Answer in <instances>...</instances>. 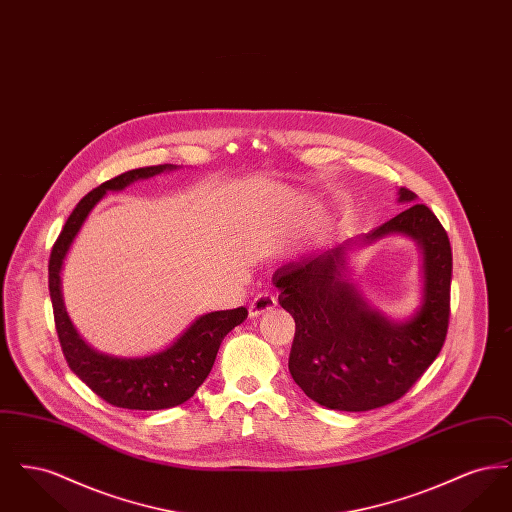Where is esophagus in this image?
Here are the masks:
<instances>
[{
    "label": "esophagus",
    "instance_id": "1",
    "mask_svg": "<svg viewBox=\"0 0 512 512\" xmlns=\"http://www.w3.org/2000/svg\"><path fill=\"white\" fill-rule=\"evenodd\" d=\"M278 305V299L272 293H257L249 305V317H261L270 309H274Z\"/></svg>",
    "mask_w": 512,
    "mask_h": 512
}]
</instances>
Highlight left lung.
<instances>
[{"instance_id": "obj_1", "label": "left lung", "mask_w": 512, "mask_h": 512, "mask_svg": "<svg viewBox=\"0 0 512 512\" xmlns=\"http://www.w3.org/2000/svg\"><path fill=\"white\" fill-rule=\"evenodd\" d=\"M414 199L411 190H399V201ZM393 232L424 249V303L403 324L372 311L343 280V255L355 240L288 263L272 276L280 305L295 320L292 378L318 405L351 413L390 405L413 388L445 343L453 270L449 236L422 203L372 230L365 242Z\"/></svg>"}]
</instances>
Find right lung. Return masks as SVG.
<instances>
[{"label": "right lung", "mask_w": 512, "mask_h": 512, "mask_svg": "<svg viewBox=\"0 0 512 512\" xmlns=\"http://www.w3.org/2000/svg\"><path fill=\"white\" fill-rule=\"evenodd\" d=\"M167 169H174V165H153L122 172L88 192L74 207L49 255V295L55 330L67 363L103 401L130 411H159L186 403L209 376L224 336L247 318L245 307L203 315L171 347L144 359L101 355L76 334L63 305L59 276L76 232L107 190H122L134 180L149 178Z\"/></svg>", "instance_id": "right-lung-1"}]
</instances>
